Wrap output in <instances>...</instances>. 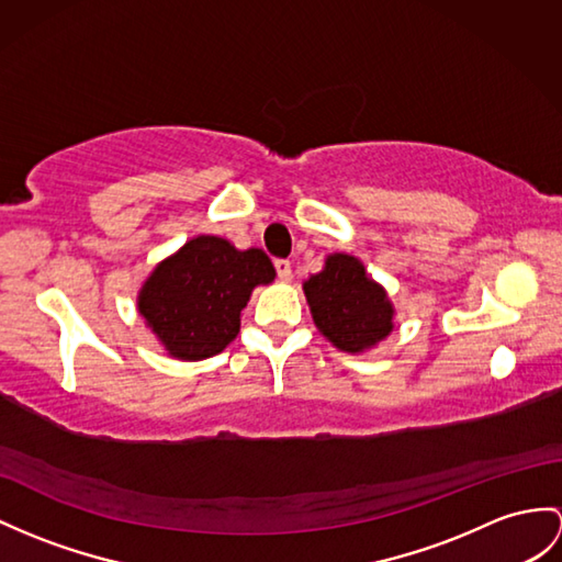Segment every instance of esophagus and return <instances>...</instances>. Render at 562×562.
<instances>
[{
	"instance_id": "1",
	"label": "esophagus",
	"mask_w": 562,
	"mask_h": 562,
	"mask_svg": "<svg viewBox=\"0 0 562 562\" xmlns=\"http://www.w3.org/2000/svg\"><path fill=\"white\" fill-rule=\"evenodd\" d=\"M273 267H277L279 279H283V281H291V277H293V269H291V262H289V259H277V262H273Z\"/></svg>"
}]
</instances>
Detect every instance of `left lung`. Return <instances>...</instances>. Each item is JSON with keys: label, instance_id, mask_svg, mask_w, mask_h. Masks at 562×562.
<instances>
[{"label": "left lung", "instance_id": "1", "mask_svg": "<svg viewBox=\"0 0 562 562\" xmlns=\"http://www.w3.org/2000/svg\"><path fill=\"white\" fill-rule=\"evenodd\" d=\"M305 295L314 324L340 350L360 352L391 334L393 307L384 289L350 255L328 257L324 271L305 283Z\"/></svg>", "mask_w": 562, "mask_h": 562}]
</instances>
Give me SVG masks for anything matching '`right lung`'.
<instances>
[{"label":"right lung","mask_w":562,"mask_h":562,"mask_svg":"<svg viewBox=\"0 0 562 562\" xmlns=\"http://www.w3.org/2000/svg\"><path fill=\"white\" fill-rule=\"evenodd\" d=\"M273 277L262 250H236L224 238L198 236L153 271L138 310L173 358H212L238 336L240 310L255 285Z\"/></svg>","instance_id":"right-lung-1"}]
</instances>
